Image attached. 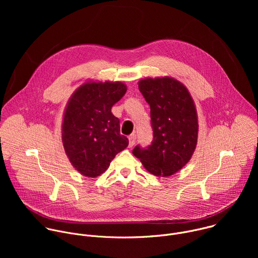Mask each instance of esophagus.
<instances>
[{"instance_id":"obj_1","label":"esophagus","mask_w":258,"mask_h":258,"mask_svg":"<svg viewBox=\"0 0 258 258\" xmlns=\"http://www.w3.org/2000/svg\"><path fill=\"white\" fill-rule=\"evenodd\" d=\"M136 135L135 134H132L130 137H128V147H133L136 143Z\"/></svg>"}]
</instances>
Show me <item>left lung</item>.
I'll return each mask as SVG.
<instances>
[{"mask_svg":"<svg viewBox=\"0 0 258 258\" xmlns=\"http://www.w3.org/2000/svg\"><path fill=\"white\" fill-rule=\"evenodd\" d=\"M139 90L150 105L153 142L147 149L139 146L133 154L150 173L166 177L191 159L198 141V115L187 87L170 77L145 78Z\"/></svg>","mask_w":258,"mask_h":258,"instance_id":"1","label":"left lung"}]
</instances>
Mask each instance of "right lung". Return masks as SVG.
<instances>
[{
    "instance_id": "1",
    "label": "right lung",
    "mask_w": 258,
    "mask_h": 258,
    "mask_svg": "<svg viewBox=\"0 0 258 258\" xmlns=\"http://www.w3.org/2000/svg\"><path fill=\"white\" fill-rule=\"evenodd\" d=\"M121 82L87 81L70 96L63 113L61 136L65 153L81 174L97 177L124 150L128 140L120 135L112 106L126 93Z\"/></svg>"
}]
</instances>
